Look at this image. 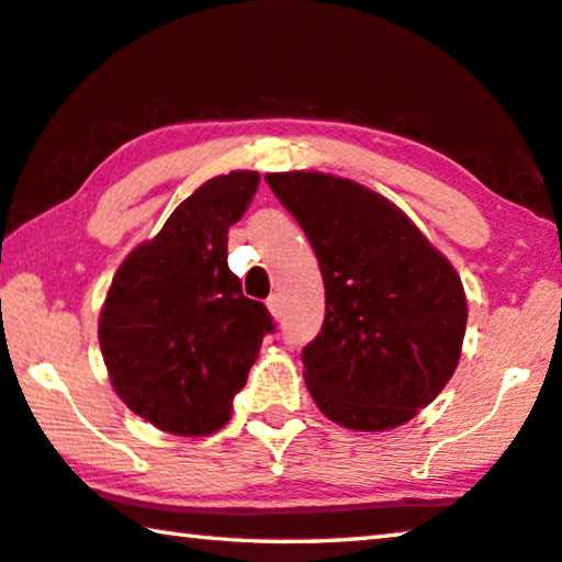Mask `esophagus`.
Here are the masks:
<instances>
[{"label":"esophagus","instance_id":"esophagus-1","mask_svg":"<svg viewBox=\"0 0 562 562\" xmlns=\"http://www.w3.org/2000/svg\"><path fill=\"white\" fill-rule=\"evenodd\" d=\"M266 306H269V311L273 314V318H281L283 304H281V296H279V293H271L269 301H266Z\"/></svg>","mask_w":562,"mask_h":562}]
</instances>
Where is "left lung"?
<instances>
[{
  "instance_id": "left-lung-1",
  "label": "left lung",
  "mask_w": 562,
  "mask_h": 562,
  "mask_svg": "<svg viewBox=\"0 0 562 562\" xmlns=\"http://www.w3.org/2000/svg\"><path fill=\"white\" fill-rule=\"evenodd\" d=\"M318 258L326 314L301 351L316 407L359 431L400 427L450 382L468 299L452 263L394 203L326 172H269Z\"/></svg>"
}]
</instances>
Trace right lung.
Listing matches in <instances>:
<instances>
[{"instance_id": "right-lung-1", "label": "right lung", "mask_w": 562, "mask_h": 562, "mask_svg": "<svg viewBox=\"0 0 562 562\" xmlns=\"http://www.w3.org/2000/svg\"><path fill=\"white\" fill-rule=\"evenodd\" d=\"M261 176H215L120 266L100 314L110 382L137 417L201 437L231 419L273 318L228 269V228Z\"/></svg>"}]
</instances>
